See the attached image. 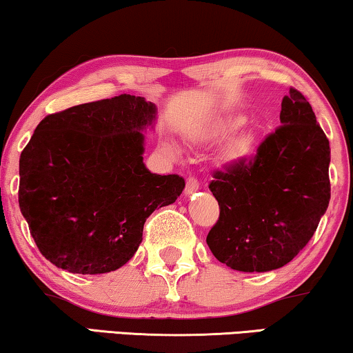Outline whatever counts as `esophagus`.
I'll return each instance as SVG.
<instances>
[{
    "instance_id": "obj_1",
    "label": "esophagus",
    "mask_w": 353,
    "mask_h": 353,
    "mask_svg": "<svg viewBox=\"0 0 353 353\" xmlns=\"http://www.w3.org/2000/svg\"><path fill=\"white\" fill-rule=\"evenodd\" d=\"M200 190V183L195 177H188L187 179V185H185V195H193V193Z\"/></svg>"
}]
</instances>
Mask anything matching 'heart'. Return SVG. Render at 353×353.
<instances>
[{
	"instance_id": "heart-1",
	"label": "heart",
	"mask_w": 353,
	"mask_h": 353,
	"mask_svg": "<svg viewBox=\"0 0 353 353\" xmlns=\"http://www.w3.org/2000/svg\"><path fill=\"white\" fill-rule=\"evenodd\" d=\"M245 125H246L245 115H228L217 121L216 125L211 128L210 137L216 142L227 141V139L235 136V134ZM254 143H256V134L252 131H243L238 134V136L230 142V145H228V150H227L228 157H230L232 160H238V158L246 157L248 153L252 150ZM170 148L172 150V147Z\"/></svg>"
}]
</instances>
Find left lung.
Here are the masks:
<instances>
[{"label": "left lung", "mask_w": 353, "mask_h": 353, "mask_svg": "<svg viewBox=\"0 0 353 353\" xmlns=\"http://www.w3.org/2000/svg\"><path fill=\"white\" fill-rule=\"evenodd\" d=\"M280 121L251 161L216 171L210 183L221 214L206 243L233 270L286 265L314 236L330 205V141L296 89L283 97Z\"/></svg>", "instance_id": "obj_1"}]
</instances>
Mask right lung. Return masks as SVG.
Masks as SVG:
<instances>
[{
	"label": "right lung",
	"mask_w": 353,
	"mask_h": 353,
	"mask_svg": "<svg viewBox=\"0 0 353 353\" xmlns=\"http://www.w3.org/2000/svg\"><path fill=\"white\" fill-rule=\"evenodd\" d=\"M157 105L131 94L48 115L19 161V206L38 250L59 269H120L142 243L147 217L171 205L185 181L143 163Z\"/></svg>",
	"instance_id": "right-lung-1"
}]
</instances>
